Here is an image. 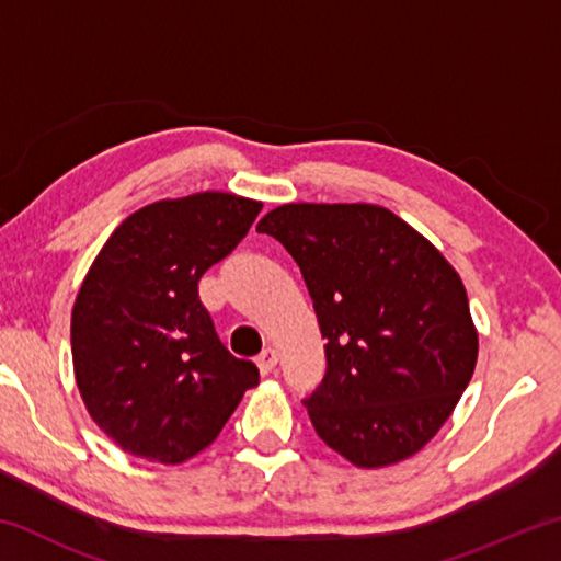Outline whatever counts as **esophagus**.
Wrapping results in <instances>:
<instances>
[{
	"instance_id": "1",
	"label": "esophagus",
	"mask_w": 561,
	"mask_h": 561,
	"mask_svg": "<svg viewBox=\"0 0 561 561\" xmlns=\"http://www.w3.org/2000/svg\"><path fill=\"white\" fill-rule=\"evenodd\" d=\"M277 360H279L277 351H274L272 346H270V348H264L262 354L257 356V368H260V374H262V376L272 374V371H274V366H277Z\"/></svg>"
}]
</instances>
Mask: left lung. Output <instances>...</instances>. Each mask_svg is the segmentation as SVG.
Here are the masks:
<instances>
[{
    "label": "left lung",
    "instance_id": "obj_1",
    "mask_svg": "<svg viewBox=\"0 0 561 561\" xmlns=\"http://www.w3.org/2000/svg\"><path fill=\"white\" fill-rule=\"evenodd\" d=\"M299 264L327 339L307 405L356 468L411 458L448 421L478 360V329L453 264L401 217L368 203H289L257 225Z\"/></svg>",
    "mask_w": 561,
    "mask_h": 561
}]
</instances>
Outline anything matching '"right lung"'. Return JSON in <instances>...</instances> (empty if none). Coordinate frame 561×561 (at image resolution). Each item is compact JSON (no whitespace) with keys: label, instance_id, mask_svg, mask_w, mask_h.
Returning a JSON list of instances; mask_svg holds the SVG:
<instances>
[{"label":"right lung","instance_id":"1","mask_svg":"<svg viewBox=\"0 0 561 561\" xmlns=\"http://www.w3.org/2000/svg\"><path fill=\"white\" fill-rule=\"evenodd\" d=\"M262 203L232 193L158 201L101 247L71 311L73 376L93 423L136 458L205 450L260 383L222 346L197 282L250 230Z\"/></svg>","mask_w":561,"mask_h":561}]
</instances>
